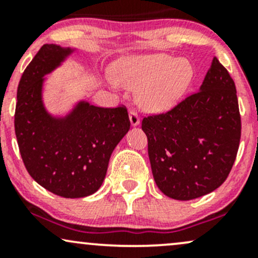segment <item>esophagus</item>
Masks as SVG:
<instances>
[{
	"instance_id": "obj_1",
	"label": "esophagus",
	"mask_w": 258,
	"mask_h": 258,
	"mask_svg": "<svg viewBox=\"0 0 258 258\" xmlns=\"http://www.w3.org/2000/svg\"><path fill=\"white\" fill-rule=\"evenodd\" d=\"M128 116H130V122H131V125L133 127L139 125V116L137 115V112H136L135 110H131L130 111Z\"/></svg>"
}]
</instances>
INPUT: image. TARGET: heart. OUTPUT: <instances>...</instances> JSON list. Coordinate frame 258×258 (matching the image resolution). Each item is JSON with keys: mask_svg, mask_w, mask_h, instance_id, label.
I'll return each instance as SVG.
<instances>
[{"mask_svg": "<svg viewBox=\"0 0 258 258\" xmlns=\"http://www.w3.org/2000/svg\"><path fill=\"white\" fill-rule=\"evenodd\" d=\"M117 84L137 90V103L144 110L173 108L193 84L195 70L188 59L165 53L132 55L121 59L114 70Z\"/></svg>", "mask_w": 258, "mask_h": 258, "instance_id": "1", "label": "heart"}]
</instances>
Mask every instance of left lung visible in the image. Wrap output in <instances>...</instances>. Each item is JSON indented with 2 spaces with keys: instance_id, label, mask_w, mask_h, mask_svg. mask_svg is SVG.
I'll return each instance as SVG.
<instances>
[{
  "instance_id": "obj_1",
  "label": "left lung",
  "mask_w": 258,
  "mask_h": 258,
  "mask_svg": "<svg viewBox=\"0 0 258 258\" xmlns=\"http://www.w3.org/2000/svg\"><path fill=\"white\" fill-rule=\"evenodd\" d=\"M154 180L166 197L193 200L217 189L232 170L240 142L235 84L212 59L199 92L171 111L144 117Z\"/></svg>"
}]
</instances>
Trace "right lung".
<instances>
[{"instance_id":"right-lung-1","label":"right lung","mask_w":258,"mask_h":258,"mask_svg":"<svg viewBox=\"0 0 258 258\" xmlns=\"http://www.w3.org/2000/svg\"><path fill=\"white\" fill-rule=\"evenodd\" d=\"M75 51L54 43L41 47L20 79L14 116L18 146L28 172L44 189L68 199L98 190L112 152L130 130L123 106L100 108L81 98L64 114L47 109L46 76Z\"/></svg>"}]
</instances>
